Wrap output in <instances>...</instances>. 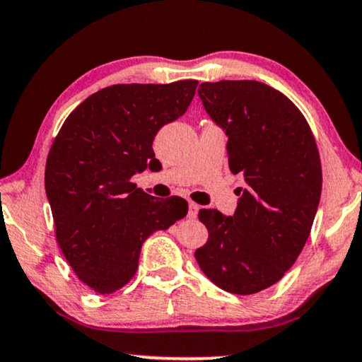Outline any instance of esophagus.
Instances as JSON below:
<instances>
[{"label": "esophagus", "mask_w": 362, "mask_h": 362, "mask_svg": "<svg viewBox=\"0 0 362 362\" xmlns=\"http://www.w3.org/2000/svg\"><path fill=\"white\" fill-rule=\"evenodd\" d=\"M198 211H200V206H198L197 203H188V218H190V220H195L198 216Z\"/></svg>", "instance_id": "obj_1"}]
</instances>
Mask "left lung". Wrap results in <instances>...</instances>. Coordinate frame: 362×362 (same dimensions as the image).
<instances>
[{
  "label": "left lung",
  "mask_w": 362,
  "mask_h": 362,
  "mask_svg": "<svg viewBox=\"0 0 362 362\" xmlns=\"http://www.w3.org/2000/svg\"><path fill=\"white\" fill-rule=\"evenodd\" d=\"M198 96L246 185L233 216L198 213L210 238L195 257L220 288L257 293L281 281L310 236L322 195L317 142L297 106L261 81H206Z\"/></svg>",
  "instance_id": "left-lung-1"
}]
</instances>
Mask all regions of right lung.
<instances>
[{"label":"right lung","instance_id":"add662e5","mask_svg":"<svg viewBox=\"0 0 362 362\" xmlns=\"http://www.w3.org/2000/svg\"><path fill=\"white\" fill-rule=\"evenodd\" d=\"M197 85L106 86L69 115L50 147L45 193L55 236L70 267L95 292L124 287L146 239L187 215V200H156L131 177L159 164L152 141L185 113Z\"/></svg>","mask_w":362,"mask_h":362}]
</instances>
